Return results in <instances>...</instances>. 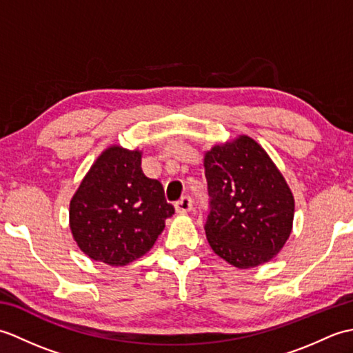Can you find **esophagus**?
<instances>
[{"label": "esophagus", "mask_w": 353, "mask_h": 353, "mask_svg": "<svg viewBox=\"0 0 353 353\" xmlns=\"http://www.w3.org/2000/svg\"><path fill=\"white\" fill-rule=\"evenodd\" d=\"M174 208H176V212H177V214H186V212H190L191 209H192V200H191V197H188V196L182 197L181 200L176 201Z\"/></svg>", "instance_id": "34e87169"}]
</instances>
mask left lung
<instances>
[{
  "mask_svg": "<svg viewBox=\"0 0 353 353\" xmlns=\"http://www.w3.org/2000/svg\"><path fill=\"white\" fill-rule=\"evenodd\" d=\"M205 176L211 249L236 268L272 261L291 235L294 197L265 150L245 134L216 144L205 153Z\"/></svg>",
  "mask_w": 353,
  "mask_h": 353,
  "instance_id": "left-lung-1",
  "label": "left lung"
}]
</instances>
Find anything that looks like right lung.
<instances>
[{"mask_svg": "<svg viewBox=\"0 0 353 353\" xmlns=\"http://www.w3.org/2000/svg\"><path fill=\"white\" fill-rule=\"evenodd\" d=\"M142 152L110 145L97 157L70 203V229L92 261L123 267L152 249L174 208L141 168Z\"/></svg>", "mask_w": 353, "mask_h": 353, "instance_id": "obj_1", "label": "right lung"}]
</instances>
